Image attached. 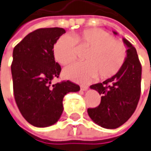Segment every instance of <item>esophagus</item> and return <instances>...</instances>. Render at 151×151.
<instances>
[{
	"mask_svg": "<svg viewBox=\"0 0 151 151\" xmlns=\"http://www.w3.org/2000/svg\"><path fill=\"white\" fill-rule=\"evenodd\" d=\"M80 88H81V90H83V91H87V90L88 89V86H83V85H82V86L80 87Z\"/></svg>",
	"mask_w": 151,
	"mask_h": 151,
	"instance_id": "obj_1",
	"label": "esophagus"
}]
</instances>
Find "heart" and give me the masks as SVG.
Here are the masks:
<instances>
[{
    "label": "heart",
    "mask_w": 151,
    "mask_h": 151,
    "mask_svg": "<svg viewBox=\"0 0 151 151\" xmlns=\"http://www.w3.org/2000/svg\"><path fill=\"white\" fill-rule=\"evenodd\" d=\"M88 50L87 63H76L67 67L64 76L77 83H87L100 75L101 79L113 77L122 68L127 58V48L101 29H88L73 36L63 35L54 46L55 59L63 65L77 58L78 47Z\"/></svg>",
    "instance_id": "1"
}]
</instances>
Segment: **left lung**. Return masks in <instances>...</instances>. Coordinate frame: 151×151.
I'll return each mask as SVG.
<instances>
[{
	"mask_svg": "<svg viewBox=\"0 0 151 151\" xmlns=\"http://www.w3.org/2000/svg\"><path fill=\"white\" fill-rule=\"evenodd\" d=\"M122 40L127 50L121 70L90 87L101 95V103L95 108H88V116L93 122L106 129H116L127 122L136 110L140 96L141 65L136 50L127 39Z\"/></svg>",
	"mask_w": 151,
	"mask_h": 151,
	"instance_id": "obj_1",
	"label": "left lung"
}]
</instances>
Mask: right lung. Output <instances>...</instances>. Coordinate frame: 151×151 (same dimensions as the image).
I'll return each instance as SVG.
<instances>
[{
  "label": "right lung",
  "mask_w": 151,
  "mask_h": 151,
  "mask_svg": "<svg viewBox=\"0 0 151 151\" xmlns=\"http://www.w3.org/2000/svg\"><path fill=\"white\" fill-rule=\"evenodd\" d=\"M65 33L63 28H43L29 33L13 50L11 74L15 102L29 124L47 127L58 122L63 99L80 87L70 81L51 85L61 67L55 62L54 45Z\"/></svg>",
  "instance_id": "1"
}]
</instances>
